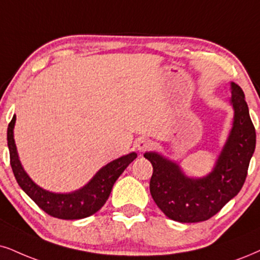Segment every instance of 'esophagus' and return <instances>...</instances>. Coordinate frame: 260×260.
Listing matches in <instances>:
<instances>
[{
    "mask_svg": "<svg viewBox=\"0 0 260 260\" xmlns=\"http://www.w3.org/2000/svg\"><path fill=\"white\" fill-rule=\"evenodd\" d=\"M150 146H152L150 141L145 139V137H140V139L136 140V147L140 152H145V150L150 148Z\"/></svg>",
    "mask_w": 260,
    "mask_h": 260,
    "instance_id": "esophagus-1",
    "label": "esophagus"
}]
</instances>
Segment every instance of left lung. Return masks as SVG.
<instances>
[{"label":"left lung","instance_id":"left-lung-1","mask_svg":"<svg viewBox=\"0 0 260 260\" xmlns=\"http://www.w3.org/2000/svg\"><path fill=\"white\" fill-rule=\"evenodd\" d=\"M235 111L233 129L216 166L204 178H189L175 162L158 153H146L153 166L149 189L153 200L170 219L197 223L210 219L241 190L255 148V129L245 94L232 83Z\"/></svg>","mask_w":260,"mask_h":260}]
</instances>
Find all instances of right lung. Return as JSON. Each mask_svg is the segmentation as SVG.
Masks as SVG:
<instances>
[{
  "label": "right lung",
  "instance_id": "add662e5",
  "mask_svg": "<svg viewBox=\"0 0 260 260\" xmlns=\"http://www.w3.org/2000/svg\"><path fill=\"white\" fill-rule=\"evenodd\" d=\"M14 124L15 115L12 118L7 130L9 158L15 179L22 190L37 204L38 207L49 216L59 219H82L98 212L110 197L114 182L137 156L136 153H130L113 160L110 164L104 166L91 181L79 190L70 194L50 193L34 183L22 169L13 139Z\"/></svg>",
  "mask_w": 260,
  "mask_h": 260
}]
</instances>
